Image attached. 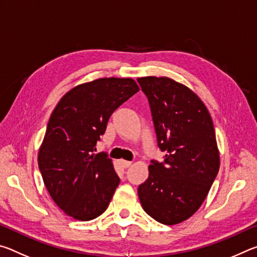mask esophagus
<instances>
[{"label":"esophagus","mask_w":257,"mask_h":257,"mask_svg":"<svg viewBox=\"0 0 257 257\" xmlns=\"http://www.w3.org/2000/svg\"><path fill=\"white\" fill-rule=\"evenodd\" d=\"M120 164H121V167H122V168L127 169V168H129V167H130V165H132V162H129V161L121 160V161H120Z\"/></svg>","instance_id":"esophagus-1"}]
</instances>
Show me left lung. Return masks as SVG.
Wrapping results in <instances>:
<instances>
[{
  "instance_id": "8db88e82",
  "label": "left lung",
  "mask_w": 257,
  "mask_h": 257,
  "mask_svg": "<svg viewBox=\"0 0 257 257\" xmlns=\"http://www.w3.org/2000/svg\"><path fill=\"white\" fill-rule=\"evenodd\" d=\"M149 99L163 162L152 160L150 175L138 187L144 211L172 225L202 205L220 168L215 132L206 106L186 86L167 77L138 78Z\"/></svg>"
}]
</instances>
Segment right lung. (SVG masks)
I'll return each mask as SVG.
<instances>
[{"label": "right lung", "mask_w": 257, "mask_h": 257, "mask_svg": "<svg viewBox=\"0 0 257 257\" xmlns=\"http://www.w3.org/2000/svg\"><path fill=\"white\" fill-rule=\"evenodd\" d=\"M138 90L130 78H102L69 90L52 112L38 168L51 197L73 219L93 220L110 204L120 179L95 146L112 113Z\"/></svg>", "instance_id": "add662e5"}]
</instances>
